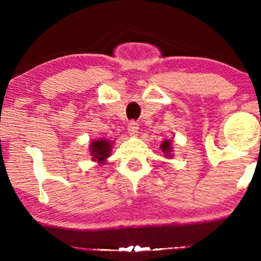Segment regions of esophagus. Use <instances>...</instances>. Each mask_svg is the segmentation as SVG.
<instances>
[{
  "label": "esophagus",
  "mask_w": 261,
  "mask_h": 261,
  "mask_svg": "<svg viewBox=\"0 0 261 261\" xmlns=\"http://www.w3.org/2000/svg\"><path fill=\"white\" fill-rule=\"evenodd\" d=\"M138 130H139V123L135 122V121H130V122L128 123V132H129V134L135 135L138 133Z\"/></svg>",
  "instance_id": "34e87169"
}]
</instances>
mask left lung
<instances>
[{"label":"left lung","instance_id":"left-lung-1","mask_svg":"<svg viewBox=\"0 0 261 261\" xmlns=\"http://www.w3.org/2000/svg\"><path fill=\"white\" fill-rule=\"evenodd\" d=\"M162 151L164 152L166 158H170L171 156V152H172V147H171V141L170 140H165L162 142V146H160Z\"/></svg>","mask_w":261,"mask_h":261}]
</instances>
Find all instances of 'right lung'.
<instances>
[{
  "mask_svg": "<svg viewBox=\"0 0 261 261\" xmlns=\"http://www.w3.org/2000/svg\"><path fill=\"white\" fill-rule=\"evenodd\" d=\"M112 145L113 142L108 141L107 139H97L92 141L90 144V155L92 156V160L99 164L105 163L112 152Z\"/></svg>",
  "mask_w": 261,
  "mask_h": 261,
  "instance_id": "obj_1",
  "label": "right lung"
}]
</instances>
